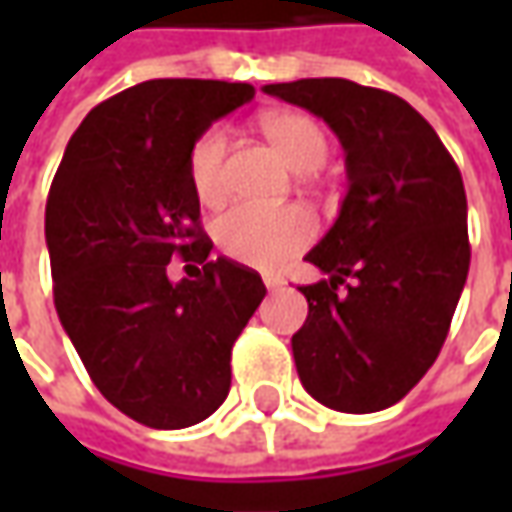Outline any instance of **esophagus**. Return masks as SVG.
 Segmentation results:
<instances>
[{
	"label": "esophagus",
	"instance_id": "esophagus-1",
	"mask_svg": "<svg viewBox=\"0 0 512 512\" xmlns=\"http://www.w3.org/2000/svg\"><path fill=\"white\" fill-rule=\"evenodd\" d=\"M262 282H265L267 290H282V287H285V279H282V276H276V273H265V276H262Z\"/></svg>",
	"mask_w": 512,
	"mask_h": 512
}]
</instances>
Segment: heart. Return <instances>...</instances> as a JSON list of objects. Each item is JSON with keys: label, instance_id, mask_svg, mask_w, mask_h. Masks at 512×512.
Instances as JSON below:
<instances>
[{"label": "heart", "instance_id": "b5f03b06", "mask_svg": "<svg viewBox=\"0 0 512 512\" xmlns=\"http://www.w3.org/2000/svg\"><path fill=\"white\" fill-rule=\"evenodd\" d=\"M262 130L287 168L313 173L325 165L330 139L313 116L296 110L267 113ZM225 156L227 136L222 128H207L190 148L187 176L202 205H219L225 199ZM213 236L222 253L239 265L276 267L313 242L316 225L302 207L236 205L216 219Z\"/></svg>", "mask_w": 512, "mask_h": 512}]
</instances>
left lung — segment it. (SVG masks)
Masks as SVG:
<instances>
[{
    "label": "left lung",
    "instance_id": "obj_1",
    "mask_svg": "<svg viewBox=\"0 0 512 512\" xmlns=\"http://www.w3.org/2000/svg\"><path fill=\"white\" fill-rule=\"evenodd\" d=\"M265 93L325 119L347 168L339 216L305 256L327 279L299 287L307 319L290 339L299 379L330 410L376 413L419 384L447 339L470 270L462 173L396 93L350 79Z\"/></svg>",
    "mask_w": 512,
    "mask_h": 512
}]
</instances>
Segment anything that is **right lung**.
I'll use <instances>...</instances> for the list:
<instances>
[{
  "label": "right lung",
  "mask_w": 512,
  "mask_h": 512,
  "mask_svg": "<svg viewBox=\"0 0 512 512\" xmlns=\"http://www.w3.org/2000/svg\"><path fill=\"white\" fill-rule=\"evenodd\" d=\"M256 96L245 82L150 79L96 105L70 136L45 207L53 305L93 384L133 422L182 430L219 410L230 350L262 276L210 262L187 176L193 142ZM185 255L196 280L170 283Z\"/></svg>",
  "instance_id": "obj_1"
}]
</instances>
